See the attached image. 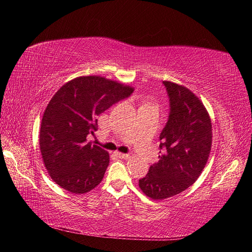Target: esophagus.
Segmentation results:
<instances>
[{
  "label": "esophagus",
  "instance_id": "34e87169",
  "mask_svg": "<svg viewBox=\"0 0 252 252\" xmlns=\"http://www.w3.org/2000/svg\"><path fill=\"white\" fill-rule=\"evenodd\" d=\"M116 155L121 158V159H130V155H127V153H122V152H116Z\"/></svg>",
  "mask_w": 252,
  "mask_h": 252
}]
</instances>
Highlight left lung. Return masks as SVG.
Listing matches in <instances>:
<instances>
[{
	"label": "left lung",
	"mask_w": 252,
	"mask_h": 252,
	"mask_svg": "<svg viewBox=\"0 0 252 252\" xmlns=\"http://www.w3.org/2000/svg\"><path fill=\"white\" fill-rule=\"evenodd\" d=\"M170 97V116L160 134V160L151 165L139 187L147 197L163 200L197 181L207 164L212 125L206 106L185 85L163 81Z\"/></svg>",
	"instance_id": "left-lung-1"
}]
</instances>
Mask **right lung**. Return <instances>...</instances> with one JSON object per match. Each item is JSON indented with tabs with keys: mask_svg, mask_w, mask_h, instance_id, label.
Wrapping results in <instances>:
<instances>
[{
	"mask_svg": "<svg viewBox=\"0 0 252 252\" xmlns=\"http://www.w3.org/2000/svg\"><path fill=\"white\" fill-rule=\"evenodd\" d=\"M134 88L100 75H83L63 84L42 117L39 143L52 180L74 194L99 185L110 162L109 152L87 142L97 117L129 96Z\"/></svg>",
	"mask_w": 252,
	"mask_h": 252,
	"instance_id": "1",
	"label": "right lung"
}]
</instances>
